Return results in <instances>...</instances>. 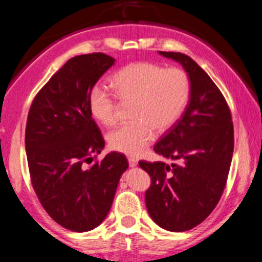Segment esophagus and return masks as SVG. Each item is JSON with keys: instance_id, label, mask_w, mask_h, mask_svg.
Listing matches in <instances>:
<instances>
[{"instance_id": "34e87169", "label": "esophagus", "mask_w": 262, "mask_h": 262, "mask_svg": "<svg viewBox=\"0 0 262 262\" xmlns=\"http://www.w3.org/2000/svg\"><path fill=\"white\" fill-rule=\"evenodd\" d=\"M128 161H129V166H130V167H136V166L138 165V160H137V158L129 157Z\"/></svg>"}]
</instances>
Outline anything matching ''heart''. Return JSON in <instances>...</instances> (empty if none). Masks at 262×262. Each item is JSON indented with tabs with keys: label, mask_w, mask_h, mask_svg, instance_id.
Listing matches in <instances>:
<instances>
[{
	"label": "heart",
	"mask_w": 262,
	"mask_h": 262,
	"mask_svg": "<svg viewBox=\"0 0 262 262\" xmlns=\"http://www.w3.org/2000/svg\"><path fill=\"white\" fill-rule=\"evenodd\" d=\"M115 95L100 84L91 89L89 110L99 123L113 125L118 120L119 104H132L133 121L112 130L107 137L114 150L138 156L148 147L155 130L163 133L179 120L190 97V80L181 68H165L157 63L137 62L116 72L112 78Z\"/></svg>",
	"instance_id": "b5f03b06"
}]
</instances>
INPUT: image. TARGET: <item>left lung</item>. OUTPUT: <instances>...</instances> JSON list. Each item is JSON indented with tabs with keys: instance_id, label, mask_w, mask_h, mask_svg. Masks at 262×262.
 Masks as SVG:
<instances>
[{
	"instance_id": "8db88e82",
	"label": "left lung",
	"mask_w": 262,
	"mask_h": 262,
	"mask_svg": "<svg viewBox=\"0 0 262 262\" xmlns=\"http://www.w3.org/2000/svg\"><path fill=\"white\" fill-rule=\"evenodd\" d=\"M176 60L190 80V100L181 118L156 143L165 162L139 161L150 176L146 205L161 228L184 232L205 221L226 187L234 148L231 110L221 90L189 55L160 52Z\"/></svg>"
}]
</instances>
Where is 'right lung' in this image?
Listing matches in <instances>:
<instances>
[{
  "label": "right lung",
  "mask_w": 262,
  "mask_h": 262,
  "mask_svg": "<svg viewBox=\"0 0 262 262\" xmlns=\"http://www.w3.org/2000/svg\"><path fill=\"white\" fill-rule=\"evenodd\" d=\"M114 62L104 53L71 58L36 94L29 110L25 147L31 184L46 212L73 232L102 223L128 168L126 157L118 152L86 166L105 147L90 114L89 95Z\"/></svg>",
  "instance_id": "1"
}]
</instances>
